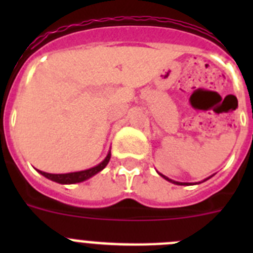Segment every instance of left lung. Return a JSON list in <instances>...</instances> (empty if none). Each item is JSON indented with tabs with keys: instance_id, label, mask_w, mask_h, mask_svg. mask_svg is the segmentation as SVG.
Instances as JSON below:
<instances>
[{
	"instance_id": "1",
	"label": "left lung",
	"mask_w": 253,
	"mask_h": 253,
	"mask_svg": "<svg viewBox=\"0 0 253 253\" xmlns=\"http://www.w3.org/2000/svg\"><path fill=\"white\" fill-rule=\"evenodd\" d=\"M161 176H162V177L166 178V180H169V181H171V182H173V184H177V185H189V184H185V182H176V181H172V180H169V177H166V176H163V175H161Z\"/></svg>"
}]
</instances>
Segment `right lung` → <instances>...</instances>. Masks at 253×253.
Returning a JSON list of instances; mask_svg holds the SVG:
<instances>
[{"mask_svg": "<svg viewBox=\"0 0 253 253\" xmlns=\"http://www.w3.org/2000/svg\"><path fill=\"white\" fill-rule=\"evenodd\" d=\"M110 156L111 154L109 153L106 156L104 161H102L100 165H97L96 167H92L90 169H84V171H80V172H71V173H60V175H54V173H46V172L39 171L40 173L43 176H45L46 178L51 181H55L58 184H76V182H81V181L87 180V178L92 177L93 175H96L97 172L101 171L102 169H105L109 161H110Z\"/></svg>", "mask_w": 253, "mask_h": 253, "instance_id": "1", "label": "right lung"}]
</instances>
